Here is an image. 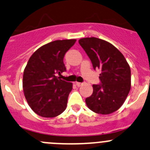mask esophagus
Wrapping results in <instances>:
<instances>
[{
    "label": "esophagus",
    "mask_w": 150,
    "mask_h": 150,
    "mask_svg": "<svg viewBox=\"0 0 150 150\" xmlns=\"http://www.w3.org/2000/svg\"><path fill=\"white\" fill-rule=\"evenodd\" d=\"M76 86L77 87H80L81 85H83V83H82V82H76Z\"/></svg>",
    "instance_id": "obj_1"
}]
</instances>
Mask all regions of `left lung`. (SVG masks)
<instances>
[{"label":"left lung","instance_id":"8db88e82","mask_svg":"<svg viewBox=\"0 0 150 150\" xmlns=\"http://www.w3.org/2000/svg\"><path fill=\"white\" fill-rule=\"evenodd\" d=\"M92 62L94 70L101 69L100 83L93 85V91L85 102L96 113H112L125 102L131 85L130 68L125 57L110 42L96 38L79 40Z\"/></svg>","mask_w":150,"mask_h":150}]
</instances>
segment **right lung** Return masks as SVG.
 Here are the masks:
<instances>
[{
  "mask_svg": "<svg viewBox=\"0 0 150 150\" xmlns=\"http://www.w3.org/2000/svg\"><path fill=\"white\" fill-rule=\"evenodd\" d=\"M76 41H53L38 48L28 59L23 88L28 105L40 116H57L66 108L72 83L57 76L66 71L64 56Z\"/></svg>",
  "mask_w": 150,
  "mask_h": 150,
  "instance_id": "obj_1",
  "label": "right lung"
}]
</instances>
